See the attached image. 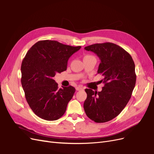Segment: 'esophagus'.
<instances>
[{"label":"esophagus","instance_id":"1","mask_svg":"<svg viewBox=\"0 0 154 154\" xmlns=\"http://www.w3.org/2000/svg\"><path fill=\"white\" fill-rule=\"evenodd\" d=\"M83 87H79V86L76 87V91H82V90H83Z\"/></svg>","mask_w":154,"mask_h":154}]
</instances>
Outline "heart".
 Returning a JSON list of instances; mask_svg holds the SVG:
<instances>
[{
    "label": "heart",
    "instance_id": "b5f03b06",
    "mask_svg": "<svg viewBox=\"0 0 154 154\" xmlns=\"http://www.w3.org/2000/svg\"><path fill=\"white\" fill-rule=\"evenodd\" d=\"M85 57H86V56H85Z\"/></svg>",
    "mask_w": 154,
    "mask_h": 154
}]
</instances>
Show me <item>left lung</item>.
I'll return each mask as SVG.
<instances>
[{
	"label": "left lung",
	"instance_id": "1",
	"mask_svg": "<svg viewBox=\"0 0 154 154\" xmlns=\"http://www.w3.org/2000/svg\"><path fill=\"white\" fill-rule=\"evenodd\" d=\"M85 49L99 57L97 74L103 76L100 82L104 86L100 92L85 89L83 108L95 122H106L118 116L131 99L136 80L134 62L128 51L112 43L94 44Z\"/></svg>",
	"mask_w": 154,
	"mask_h": 154
}]
</instances>
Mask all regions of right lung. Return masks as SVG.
Returning a JSON list of instances; mask_svg holds the SVG:
<instances>
[{
  "mask_svg": "<svg viewBox=\"0 0 154 154\" xmlns=\"http://www.w3.org/2000/svg\"><path fill=\"white\" fill-rule=\"evenodd\" d=\"M80 48V46L43 40L26 53L21 66V82L26 101L39 117L52 121L65 113L75 88L71 85L59 88L53 77L67 69L69 57Z\"/></svg>",
  "mask_w": 154,
  "mask_h": 154,
  "instance_id": "add662e5",
  "label": "right lung"
}]
</instances>
